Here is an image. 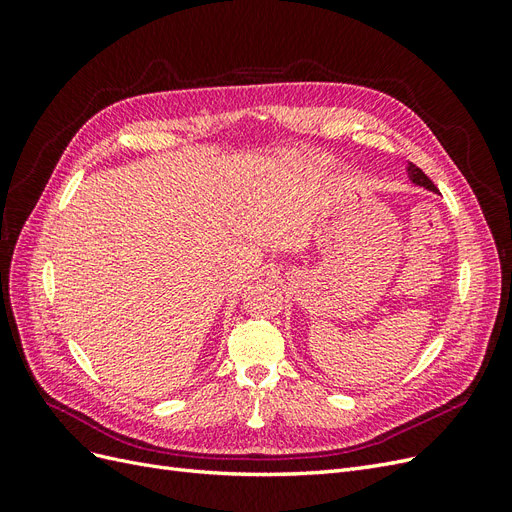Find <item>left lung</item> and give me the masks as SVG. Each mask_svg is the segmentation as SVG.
Instances as JSON below:
<instances>
[{
  "instance_id": "left-lung-1",
  "label": "left lung",
  "mask_w": 512,
  "mask_h": 512,
  "mask_svg": "<svg viewBox=\"0 0 512 512\" xmlns=\"http://www.w3.org/2000/svg\"><path fill=\"white\" fill-rule=\"evenodd\" d=\"M408 173H410V179H412L416 185H423V188H427V190H431V192H438V188H436V185H433V181H431L416 164L410 162Z\"/></svg>"
}]
</instances>
